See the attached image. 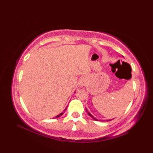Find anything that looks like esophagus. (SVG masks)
Returning a JSON list of instances; mask_svg holds the SVG:
<instances>
[{
    "instance_id": "esophagus-1",
    "label": "esophagus",
    "mask_w": 153,
    "mask_h": 153,
    "mask_svg": "<svg viewBox=\"0 0 153 153\" xmlns=\"http://www.w3.org/2000/svg\"><path fill=\"white\" fill-rule=\"evenodd\" d=\"M85 79L82 78V79L80 80V85H85Z\"/></svg>"
}]
</instances>
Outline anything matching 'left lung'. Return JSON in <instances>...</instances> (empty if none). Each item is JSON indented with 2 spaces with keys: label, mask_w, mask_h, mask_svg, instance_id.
I'll use <instances>...</instances> for the list:
<instances>
[{
  "label": "left lung",
  "mask_w": 153,
  "mask_h": 153,
  "mask_svg": "<svg viewBox=\"0 0 153 153\" xmlns=\"http://www.w3.org/2000/svg\"><path fill=\"white\" fill-rule=\"evenodd\" d=\"M85 110H86V111H87V114H89V116H90L91 117V118H93V120H97V121H99V120H97V119H96L95 118H94V117H93V116H92L91 114L89 113V112L88 111V110H87V108H86Z\"/></svg>",
  "instance_id": "left-lung-1"
}]
</instances>
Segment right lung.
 <instances>
[{
    "label": "right lung",
    "mask_w": 153,
    "mask_h": 153,
    "mask_svg": "<svg viewBox=\"0 0 153 153\" xmlns=\"http://www.w3.org/2000/svg\"><path fill=\"white\" fill-rule=\"evenodd\" d=\"M66 108H67V107H66V108H65V110H64V111H63L62 112V113H60V114H58V116H56V117H55V118H58V117H60V116H62V114H63L64 113V112H65V110H66Z\"/></svg>",
    "instance_id": "obj_1"
}]
</instances>
